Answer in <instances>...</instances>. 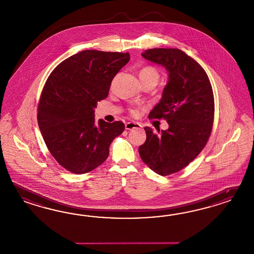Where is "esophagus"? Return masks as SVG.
Segmentation results:
<instances>
[{
    "label": "esophagus",
    "instance_id": "1",
    "mask_svg": "<svg viewBox=\"0 0 254 254\" xmlns=\"http://www.w3.org/2000/svg\"><path fill=\"white\" fill-rule=\"evenodd\" d=\"M142 125L138 123H127L125 124V129L126 130H132V129H140Z\"/></svg>",
    "mask_w": 254,
    "mask_h": 254
}]
</instances>
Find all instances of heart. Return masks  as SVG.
Listing matches in <instances>:
<instances>
[{"label":"heart","mask_w":254,"mask_h":254,"mask_svg":"<svg viewBox=\"0 0 254 254\" xmlns=\"http://www.w3.org/2000/svg\"><path fill=\"white\" fill-rule=\"evenodd\" d=\"M139 77L141 79L142 83L145 82V81H148V80H156V81H157L159 78V74L154 67L144 66L139 72ZM130 114L131 115H136V110H130Z\"/></svg>","instance_id":"b5f03b06"}]
</instances>
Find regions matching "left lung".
Instances as JSON below:
<instances>
[{"instance_id":"8db88e82","label":"left lung","mask_w":254,"mask_h":254,"mask_svg":"<svg viewBox=\"0 0 254 254\" xmlns=\"http://www.w3.org/2000/svg\"><path fill=\"white\" fill-rule=\"evenodd\" d=\"M142 56L169 72L162 98L149 114L166 120L169 129L157 135L144 127L139 154L153 171L169 175L188 166L207 143L215 116L213 89L202 66L179 49H150Z\"/></svg>"}]
</instances>
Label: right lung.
Here are the masks:
<instances>
[{
	"label": "right lung",
	"mask_w": 254,
	"mask_h": 254,
	"mask_svg": "<svg viewBox=\"0 0 254 254\" xmlns=\"http://www.w3.org/2000/svg\"><path fill=\"white\" fill-rule=\"evenodd\" d=\"M129 61L128 52L83 51L62 62L47 79L38 107L39 130L52 156L68 171L84 174L98 168L125 129L122 122L96 123L95 108Z\"/></svg>",
	"instance_id": "right-lung-1"
}]
</instances>
